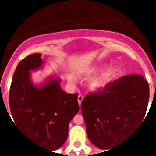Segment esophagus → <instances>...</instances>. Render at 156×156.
<instances>
[{
  "instance_id": "34e87169",
  "label": "esophagus",
  "mask_w": 156,
  "mask_h": 156,
  "mask_svg": "<svg viewBox=\"0 0 156 156\" xmlns=\"http://www.w3.org/2000/svg\"><path fill=\"white\" fill-rule=\"evenodd\" d=\"M83 99V96L82 94L78 95V98H77V100H78V102H79L80 105H81V102H82Z\"/></svg>"
}]
</instances>
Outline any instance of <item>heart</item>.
<instances>
[{"label":"heart","mask_w":156,"mask_h":156,"mask_svg":"<svg viewBox=\"0 0 156 156\" xmlns=\"http://www.w3.org/2000/svg\"><path fill=\"white\" fill-rule=\"evenodd\" d=\"M96 70H97V67H96V66H94V67H91V68H90L87 70V73L92 74L94 73ZM106 73H107V72H106L105 70V71L103 72L101 75L94 77V78L90 81V87H91L92 89H96V88H98V87H100L101 85V83H103V80H104L105 77ZM69 82L71 83H74V79L73 77H69Z\"/></svg>","instance_id":"obj_1"}]
</instances>
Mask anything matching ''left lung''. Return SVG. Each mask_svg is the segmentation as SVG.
Segmentation results:
<instances>
[{
  "label": "left lung",
  "instance_id": "1",
  "mask_svg": "<svg viewBox=\"0 0 156 156\" xmlns=\"http://www.w3.org/2000/svg\"><path fill=\"white\" fill-rule=\"evenodd\" d=\"M148 101L149 85L137 74L120 77L87 94L81 112L88 138L101 149L113 148L142 122Z\"/></svg>",
  "mask_w": 156,
  "mask_h": 156
}]
</instances>
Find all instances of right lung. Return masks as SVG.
I'll return each mask as SVG.
<instances>
[{
	"label": "right lung",
	"mask_w": 156,
	"mask_h": 156,
	"mask_svg": "<svg viewBox=\"0 0 156 156\" xmlns=\"http://www.w3.org/2000/svg\"><path fill=\"white\" fill-rule=\"evenodd\" d=\"M42 63L41 54L19 62L12 77L9 105L15 124L34 142L54 151L67 139L69 123L80 109L78 94L63 91L59 79H49L39 88L34 86L30 71Z\"/></svg>",
	"instance_id": "1"
}]
</instances>
